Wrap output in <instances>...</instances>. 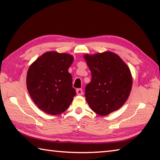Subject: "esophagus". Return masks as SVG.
Returning a JSON list of instances; mask_svg holds the SVG:
<instances>
[{
  "label": "esophagus",
  "instance_id": "34e87169",
  "mask_svg": "<svg viewBox=\"0 0 160 160\" xmlns=\"http://www.w3.org/2000/svg\"><path fill=\"white\" fill-rule=\"evenodd\" d=\"M76 93L79 96H82L83 94V91L82 89H76Z\"/></svg>",
  "mask_w": 160,
  "mask_h": 160
}]
</instances>
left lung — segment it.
Here are the masks:
<instances>
[{
	"instance_id": "left-lung-1",
	"label": "left lung",
	"mask_w": 160,
	"mask_h": 160,
	"mask_svg": "<svg viewBox=\"0 0 160 160\" xmlns=\"http://www.w3.org/2000/svg\"><path fill=\"white\" fill-rule=\"evenodd\" d=\"M92 73L86 101L95 113L106 116L121 108L130 96L132 77L129 67L114 52L84 55Z\"/></svg>"
}]
</instances>
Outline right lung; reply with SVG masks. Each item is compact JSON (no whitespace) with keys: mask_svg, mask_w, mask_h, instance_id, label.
<instances>
[{"mask_svg":"<svg viewBox=\"0 0 160 160\" xmlns=\"http://www.w3.org/2000/svg\"><path fill=\"white\" fill-rule=\"evenodd\" d=\"M73 56L49 51L37 58L28 68L26 85L28 93L41 110L51 115L65 112L76 92L72 84L68 68Z\"/></svg>","mask_w":160,"mask_h":160,"instance_id":"add662e5","label":"right lung"}]
</instances>
